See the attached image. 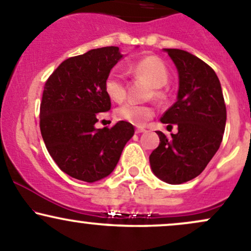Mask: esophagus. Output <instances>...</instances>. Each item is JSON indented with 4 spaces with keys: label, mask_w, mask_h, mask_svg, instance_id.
<instances>
[{
    "label": "esophagus",
    "mask_w": 251,
    "mask_h": 251,
    "mask_svg": "<svg viewBox=\"0 0 251 251\" xmlns=\"http://www.w3.org/2000/svg\"><path fill=\"white\" fill-rule=\"evenodd\" d=\"M146 129L144 127H137L135 128V133H143V132H145Z\"/></svg>",
    "instance_id": "esophagus-1"
}]
</instances>
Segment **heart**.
Wrapping results in <instances>:
<instances>
[{"mask_svg":"<svg viewBox=\"0 0 251 251\" xmlns=\"http://www.w3.org/2000/svg\"><path fill=\"white\" fill-rule=\"evenodd\" d=\"M129 72L135 76L145 79L152 85L151 96L155 99H162L163 92L160 87L165 86L169 81V71L166 65L157 56H145L131 63ZM105 91L113 101L120 102L126 97V83L123 74L118 71L109 72L105 79ZM154 111L151 106L138 105L134 102H126L116 111V116L119 120L127 122L132 125L143 126L153 117Z\"/></svg>","mask_w":251,"mask_h":251,"instance_id":"obj_1","label":"heart"}]
</instances>
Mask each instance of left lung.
Instances as JSON below:
<instances>
[{"instance_id": "8db88e82", "label": "left lung", "mask_w": 251, "mask_h": 251, "mask_svg": "<svg viewBox=\"0 0 251 251\" xmlns=\"http://www.w3.org/2000/svg\"><path fill=\"white\" fill-rule=\"evenodd\" d=\"M179 75L177 101L160 122L176 124L178 132L168 138L163 132L159 145L150 155L153 174L169 184H181L197 177L212 159L223 139L226 108L215 71L200 57L181 50H164Z\"/></svg>"}]
</instances>
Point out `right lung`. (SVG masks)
<instances>
[{
	"instance_id": "obj_1",
	"label": "right lung",
	"mask_w": 251,
	"mask_h": 251,
	"mask_svg": "<svg viewBox=\"0 0 251 251\" xmlns=\"http://www.w3.org/2000/svg\"><path fill=\"white\" fill-rule=\"evenodd\" d=\"M119 48H97L60 63L45 83L40 129L61 171L93 183L113 171L134 127L119 122L97 128L98 117L111 109L105 79L122 59Z\"/></svg>"
}]
</instances>
